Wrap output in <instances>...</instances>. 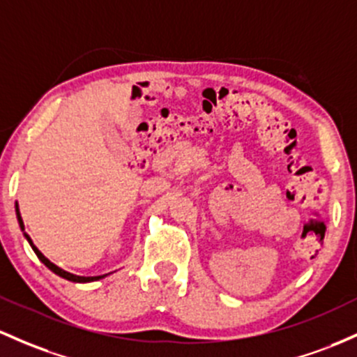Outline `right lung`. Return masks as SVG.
Here are the masks:
<instances>
[{
	"instance_id": "obj_1",
	"label": "right lung",
	"mask_w": 357,
	"mask_h": 357,
	"mask_svg": "<svg viewBox=\"0 0 357 357\" xmlns=\"http://www.w3.org/2000/svg\"><path fill=\"white\" fill-rule=\"evenodd\" d=\"M15 208H17V218H18V223H20V229L23 230V236H25L26 241H29V244L32 245L33 252L37 254V257H38V259H40L42 262H44V264L47 266V268L50 269V271H52V273H56L57 276L64 278V280H68V281H74V283H89V281H96V280H101V278H105V276H107V274H103V276H77V274H73V273H68V271H64V269H61V268H59V266L54 264V262H50V261L47 259V257L44 256V254L40 252V250H38L37 248H35V245H33V242H32V238L29 237V234H25V227H23L22 215H20V210H18V203H17V205H15Z\"/></svg>"
}]
</instances>
